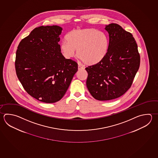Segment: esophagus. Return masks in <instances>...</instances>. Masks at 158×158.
<instances>
[{"mask_svg": "<svg viewBox=\"0 0 158 158\" xmlns=\"http://www.w3.org/2000/svg\"><path fill=\"white\" fill-rule=\"evenodd\" d=\"M83 69H84V68L83 66H82L81 65H78V70H83Z\"/></svg>", "mask_w": 158, "mask_h": 158, "instance_id": "1", "label": "esophagus"}]
</instances>
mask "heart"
Listing matches in <instances>:
<instances>
[{"mask_svg":"<svg viewBox=\"0 0 158 158\" xmlns=\"http://www.w3.org/2000/svg\"><path fill=\"white\" fill-rule=\"evenodd\" d=\"M66 41L60 45L61 51L67 59L77 56L87 65L100 63L107 54L109 42L104 33L94 28L75 30L66 36Z\"/></svg>","mask_w":158,"mask_h":158,"instance_id":"heart-1","label":"heart"}]
</instances>
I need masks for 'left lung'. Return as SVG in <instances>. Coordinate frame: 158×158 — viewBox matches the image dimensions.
Returning <instances> with one entry per match:
<instances>
[{
    "instance_id": "8db88e82",
    "label": "left lung",
    "mask_w": 158,
    "mask_h": 158,
    "mask_svg": "<svg viewBox=\"0 0 158 158\" xmlns=\"http://www.w3.org/2000/svg\"><path fill=\"white\" fill-rule=\"evenodd\" d=\"M105 29L110 37L107 54L100 63L85 68L88 89L99 101L124 94L132 85L140 64L137 44L130 32L116 23Z\"/></svg>"
}]
</instances>
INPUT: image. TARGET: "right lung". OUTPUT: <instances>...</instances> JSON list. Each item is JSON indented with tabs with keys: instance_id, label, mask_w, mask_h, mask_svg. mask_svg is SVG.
Instances as JSON below:
<instances>
[{
	"instance_id": "obj_1",
	"label": "right lung",
	"mask_w": 158,
	"mask_h": 158,
	"mask_svg": "<svg viewBox=\"0 0 158 158\" xmlns=\"http://www.w3.org/2000/svg\"><path fill=\"white\" fill-rule=\"evenodd\" d=\"M58 26L36 27L22 39L16 51V74L24 90L39 101L52 103L65 95L77 64L61 52Z\"/></svg>"
}]
</instances>
